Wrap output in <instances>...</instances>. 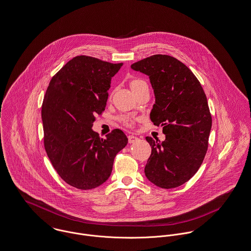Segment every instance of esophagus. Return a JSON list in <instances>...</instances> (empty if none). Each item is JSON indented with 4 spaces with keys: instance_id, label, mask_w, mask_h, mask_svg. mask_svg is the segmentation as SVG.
I'll return each mask as SVG.
<instances>
[{
    "instance_id": "obj_1",
    "label": "esophagus",
    "mask_w": 251,
    "mask_h": 251,
    "mask_svg": "<svg viewBox=\"0 0 251 251\" xmlns=\"http://www.w3.org/2000/svg\"><path fill=\"white\" fill-rule=\"evenodd\" d=\"M128 139H129V143H134L135 141H137L139 138L135 135H130L128 136Z\"/></svg>"
}]
</instances>
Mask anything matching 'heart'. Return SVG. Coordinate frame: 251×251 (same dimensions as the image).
<instances>
[{
	"label": "heart",
	"mask_w": 251,
	"mask_h": 251,
	"mask_svg": "<svg viewBox=\"0 0 251 251\" xmlns=\"http://www.w3.org/2000/svg\"><path fill=\"white\" fill-rule=\"evenodd\" d=\"M144 83H145V82L142 81V80L135 79V80H133V81L131 82L130 86H131V89H132V90H135V88H137L138 86H140V85H142V84H144ZM121 121H122L126 126H132V124H133V120H132L131 118H129V117H122V118H121Z\"/></svg>",
	"instance_id": "1"
}]
</instances>
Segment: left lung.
Returning a JSON list of instances; mask_svg holds the SVG:
<instances>
[{
    "label": "left lung",
    "instance_id": "8db88e82",
    "mask_svg": "<svg viewBox=\"0 0 251 251\" xmlns=\"http://www.w3.org/2000/svg\"><path fill=\"white\" fill-rule=\"evenodd\" d=\"M131 68L150 78L155 97L150 118L165 135L162 142L146 137L152 153L145 176L160 188L180 186L197 173L207 151L212 118L206 96L193 73L172 56L155 54Z\"/></svg>",
    "mask_w": 251,
    "mask_h": 251
}]
</instances>
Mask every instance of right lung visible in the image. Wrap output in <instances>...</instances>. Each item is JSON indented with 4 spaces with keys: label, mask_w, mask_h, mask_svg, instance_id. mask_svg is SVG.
I'll use <instances>...</instances> for the list:
<instances>
[{
    "label": "right lung",
    "mask_w": 251,
    "mask_h": 251,
    "mask_svg": "<svg viewBox=\"0 0 251 251\" xmlns=\"http://www.w3.org/2000/svg\"><path fill=\"white\" fill-rule=\"evenodd\" d=\"M123 63L80 55L51 78L42 105L44 145L58 175L68 184L88 190L111 176L116 154L128 143L115 129L100 138L92 127L105 110L111 80Z\"/></svg>",
    "instance_id": "right-lung-1"
}]
</instances>
